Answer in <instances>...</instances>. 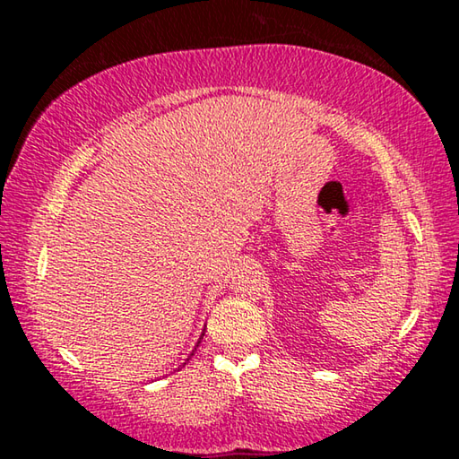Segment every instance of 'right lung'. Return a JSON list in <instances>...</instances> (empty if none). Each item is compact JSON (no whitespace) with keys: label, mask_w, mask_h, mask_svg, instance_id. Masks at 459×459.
<instances>
[{"label":"right lung","mask_w":459,"mask_h":459,"mask_svg":"<svg viewBox=\"0 0 459 459\" xmlns=\"http://www.w3.org/2000/svg\"><path fill=\"white\" fill-rule=\"evenodd\" d=\"M202 338H204V332H202V336H200V340H202ZM200 340L196 342V346L200 344ZM196 346H194V351H196ZM194 351H192V354H194ZM192 354H190V356H192ZM190 356H188V360H190ZM188 360H186V362H188ZM186 362H184V364H186ZM184 364H182V367H184Z\"/></svg>","instance_id":"add662e5"}]
</instances>
